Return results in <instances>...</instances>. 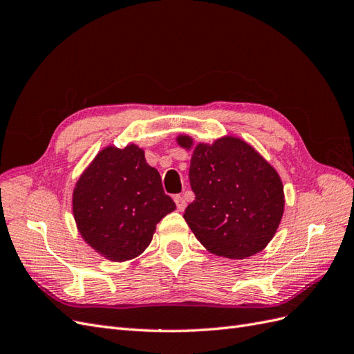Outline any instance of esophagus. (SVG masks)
<instances>
[{"label": "esophagus", "mask_w": 354, "mask_h": 354, "mask_svg": "<svg viewBox=\"0 0 354 354\" xmlns=\"http://www.w3.org/2000/svg\"><path fill=\"white\" fill-rule=\"evenodd\" d=\"M174 201H176V205L178 208V211H183L186 208V201H185V198L181 196V195L174 196Z\"/></svg>", "instance_id": "obj_1"}]
</instances>
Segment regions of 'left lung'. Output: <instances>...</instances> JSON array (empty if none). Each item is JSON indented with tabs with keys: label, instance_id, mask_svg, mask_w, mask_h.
I'll return each instance as SVG.
<instances>
[{
	"label": "left lung",
	"instance_id": "obj_1",
	"mask_svg": "<svg viewBox=\"0 0 354 354\" xmlns=\"http://www.w3.org/2000/svg\"><path fill=\"white\" fill-rule=\"evenodd\" d=\"M177 143L194 147L189 180L195 201L183 217L196 239L230 260L263 251L283 216V185L276 169L238 137L194 146L183 134Z\"/></svg>",
	"mask_w": 354,
	"mask_h": 354
}]
</instances>
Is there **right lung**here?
<instances>
[{
    "mask_svg": "<svg viewBox=\"0 0 354 354\" xmlns=\"http://www.w3.org/2000/svg\"><path fill=\"white\" fill-rule=\"evenodd\" d=\"M78 232L111 261H127L151 243L156 224L176 209L158 169L136 145L104 147L81 174L72 195Z\"/></svg>",
    "mask_w": 354,
    "mask_h": 354,
    "instance_id": "add662e5",
    "label": "right lung"
}]
</instances>
